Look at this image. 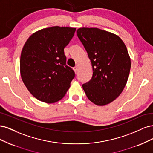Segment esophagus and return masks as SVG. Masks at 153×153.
Returning a JSON list of instances; mask_svg holds the SVG:
<instances>
[{
    "mask_svg": "<svg viewBox=\"0 0 153 153\" xmlns=\"http://www.w3.org/2000/svg\"><path fill=\"white\" fill-rule=\"evenodd\" d=\"M73 69H74V71H75V72L76 73H77V71H78V68H77V66L74 67V68H73Z\"/></svg>",
    "mask_w": 153,
    "mask_h": 153,
    "instance_id": "obj_1",
    "label": "esophagus"
}]
</instances>
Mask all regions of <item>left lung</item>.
I'll return each instance as SVG.
<instances>
[{
    "label": "left lung",
    "instance_id": "8db88e82",
    "mask_svg": "<svg viewBox=\"0 0 153 153\" xmlns=\"http://www.w3.org/2000/svg\"><path fill=\"white\" fill-rule=\"evenodd\" d=\"M76 32L93 71L83 89L91 102L107 105L121 94L128 79L131 59L126 45L117 35L98 28L82 27Z\"/></svg>",
    "mask_w": 153,
    "mask_h": 153
}]
</instances>
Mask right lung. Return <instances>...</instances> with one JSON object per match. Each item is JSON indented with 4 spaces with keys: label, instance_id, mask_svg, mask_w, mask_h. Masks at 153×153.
<instances>
[{
    "label": "right lung",
    "instance_id": "obj_1",
    "mask_svg": "<svg viewBox=\"0 0 153 153\" xmlns=\"http://www.w3.org/2000/svg\"><path fill=\"white\" fill-rule=\"evenodd\" d=\"M76 28L55 26L39 30L27 40L22 50L20 66L23 82L36 99L55 103L65 96L75 77L66 65L64 48Z\"/></svg>",
    "mask_w": 153,
    "mask_h": 153
}]
</instances>
